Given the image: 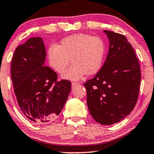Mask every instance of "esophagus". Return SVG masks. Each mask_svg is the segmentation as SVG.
Wrapping results in <instances>:
<instances>
[{"instance_id":"34e87169","label":"esophagus","mask_w":154,"mask_h":154,"mask_svg":"<svg viewBox=\"0 0 154 154\" xmlns=\"http://www.w3.org/2000/svg\"><path fill=\"white\" fill-rule=\"evenodd\" d=\"M80 85V84L78 83H73V82L71 83V86H72V88H75L77 85Z\"/></svg>"}]
</instances>
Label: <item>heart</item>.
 Masks as SVG:
<instances>
[{"label": "heart", "mask_w": 154, "mask_h": 154, "mask_svg": "<svg viewBox=\"0 0 154 154\" xmlns=\"http://www.w3.org/2000/svg\"><path fill=\"white\" fill-rule=\"evenodd\" d=\"M106 55V45L102 38L88 33H77L63 38L57 46L48 50L50 66L64 79L78 81L84 75L95 74L102 68Z\"/></svg>", "instance_id": "1"}]
</instances>
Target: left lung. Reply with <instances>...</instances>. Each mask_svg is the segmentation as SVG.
I'll list each match as a JSON object with an SVG mask.
<instances>
[{
  "mask_svg": "<svg viewBox=\"0 0 154 154\" xmlns=\"http://www.w3.org/2000/svg\"><path fill=\"white\" fill-rule=\"evenodd\" d=\"M104 32L109 41L106 61L95 76L83 85L92 117L109 125L121 121L133 110L138 99L141 71L127 38L121 33Z\"/></svg>",
  "mask_w": 154,
  "mask_h": 154,
  "instance_id": "obj_1",
  "label": "left lung"
}]
</instances>
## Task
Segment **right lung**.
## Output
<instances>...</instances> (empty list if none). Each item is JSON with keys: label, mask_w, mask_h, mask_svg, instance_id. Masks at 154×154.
<instances>
[{"label": "right lung", "mask_w": 154, "mask_h": 154, "mask_svg": "<svg viewBox=\"0 0 154 154\" xmlns=\"http://www.w3.org/2000/svg\"><path fill=\"white\" fill-rule=\"evenodd\" d=\"M46 51L41 38L19 45L11 62V79L21 111L37 124L52 121L62 111L71 89L68 80L44 66Z\"/></svg>", "instance_id": "add662e5"}]
</instances>
